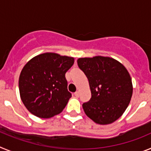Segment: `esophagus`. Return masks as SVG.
Listing matches in <instances>:
<instances>
[{
  "label": "esophagus",
  "mask_w": 151,
  "mask_h": 151,
  "mask_svg": "<svg viewBox=\"0 0 151 151\" xmlns=\"http://www.w3.org/2000/svg\"><path fill=\"white\" fill-rule=\"evenodd\" d=\"M79 92H78V91H76V92H75V93H74V95L75 96H76V97H79Z\"/></svg>",
  "instance_id": "34e87169"
}]
</instances>
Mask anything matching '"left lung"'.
Instances as JSON below:
<instances>
[{"instance_id":"8db88e82","label":"left lung","mask_w":151,"mask_h":151,"mask_svg":"<svg viewBox=\"0 0 151 151\" xmlns=\"http://www.w3.org/2000/svg\"><path fill=\"white\" fill-rule=\"evenodd\" d=\"M79 69L88 79L91 97L84 103L85 114L101 125L118 119L130 103L132 83L125 66L110 57L79 58Z\"/></svg>"}]
</instances>
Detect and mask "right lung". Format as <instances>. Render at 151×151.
Returning a JSON list of instances; mask_svg holds the SVG:
<instances>
[{
  "label": "right lung",
  "mask_w": 151,
  "mask_h": 151,
  "mask_svg": "<svg viewBox=\"0 0 151 151\" xmlns=\"http://www.w3.org/2000/svg\"><path fill=\"white\" fill-rule=\"evenodd\" d=\"M73 63V57L45 53L25 65L19 88L22 103L31 113L47 119L62 112L72 97L65 74Z\"/></svg>",
  "instance_id": "right-lung-1"
}]
</instances>
